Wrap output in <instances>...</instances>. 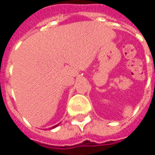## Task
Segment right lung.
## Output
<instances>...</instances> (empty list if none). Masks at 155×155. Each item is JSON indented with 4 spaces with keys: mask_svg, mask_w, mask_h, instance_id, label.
<instances>
[{
    "mask_svg": "<svg viewBox=\"0 0 155 155\" xmlns=\"http://www.w3.org/2000/svg\"><path fill=\"white\" fill-rule=\"evenodd\" d=\"M58 125H59V124H56V125H54V126L51 127V130H52V129H54V128H56V127H57Z\"/></svg>",
    "mask_w": 155,
    "mask_h": 155,
    "instance_id": "obj_1",
    "label": "right lung"
}]
</instances>
